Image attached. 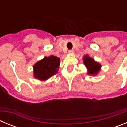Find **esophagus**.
<instances>
[{"mask_svg": "<svg viewBox=\"0 0 127 127\" xmlns=\"http://www.w3.org/2000/svg\"><path fill=\"white\" fill-rule=\"evenodd\" d=\"M69 53L70 54H73L74 53V50H69Z\"/></svg>", "mask_w": 127, "mask_h": 127, "instance_id": "obj_1", "label": "esophagus"}]
</instances>
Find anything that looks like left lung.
Listing matches in <instances>:
<instances>
[{"label": "left lung", "mask_w": 127, "mask_h": 127, "mask_svg": "<svg viewBox=\"0 0 127 127\" xmlns=\"http://www.w3.org/2000/svg\"><path fill=\"white\" fill-rule=\"evenodd\" d=\"M83 63L88 69V74L96 75L100 70L101 65L88 55H85L83 57Z\"/></svg>", "instance_id": "left-lung-1"}]
</instances>
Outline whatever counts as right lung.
<instances>
[{
    "instance_id": "add662e5",
    "label": "right lung",
    "mask_w": 127,
    "mask_h": 127,
    "mask_svg": "<svg viewBox=\"0 0 127 127\" xmlns=\"http://www.w3.org/2000/svg\"><path fill=\"white\" fill-rule=\"evenodd\" d=\"M60 58L55 56L45 57L33 66V75L36 79L45 81L58 72Z\"/></svg>"
}]
</instances>
